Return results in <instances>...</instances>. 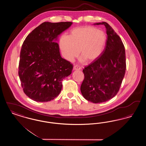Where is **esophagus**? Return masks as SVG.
<instances>
[{
	"instance_id": "1",
	"label": "esophagus",
	"mask_w": 146,
	"mask_h": 146,
	"mask_svg": "<svg viewBox=\"0 0 146 146\" xmlns=\"http://www.w3.org/2000/svg\"><path fill=\"white\" fill-rule=\"evenodd\" d=\"M82 69L81 67H80L79 66H77V65H74L73 67V70H80Z\"/></svg>"
}]
</instances>
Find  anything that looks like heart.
<instances>
[{"mask_svg": "<svg viewBox=\"0 0 146 146\" xmlns=\"http://www.w3.org/2000/svg\"><path fill=\"white\" fill-rule=\"evenodd\" d=\"M107 41L106 33L93 26H84L72 31L69 36L63 35L60 39V48L63 57L72 61L78 55L83 57L81 61L86 60L91 62L102 54Z\"/></svg>", "mask_w": 146, "mask_h": 146, "instance_id": "heart-1", "label": "heart"}]
</instances>
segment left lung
Here are the masks:
<instances>
[{
  "mask_svg": "<svg viewBox=\"0 0 146 146\" xmlns=\"http://www.w3.org/2000/svg\"><path fill=\"white\" fill-rule=\"evenodd\" d=\"M94 25H104L107 39L102 55L83 70L80 91L86 100L98 104L117 94L125 76L126 56L123 42L109 24L102 22Z\"/></svg>",
  "mask_w": 146,
  "mask_h": 146,
  "instance_id": "8db88e82",
  "label": "left lung"
}]
</instances>
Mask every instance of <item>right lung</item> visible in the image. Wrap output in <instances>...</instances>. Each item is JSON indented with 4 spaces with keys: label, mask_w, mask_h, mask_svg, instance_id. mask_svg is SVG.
<instances>
[{
    "label": "right lung",
    "mask_w": 146,
    "mask_h": 146,
    "mask_svg": "<svg viewBox=\"0 0 146 146\" xmlns=\"http://www.w3.org/2000/svg\"><path fill=\"white\" fill-rule=\"evenodd\" d=\"M71 22H45L27 35L21 48L19 76L25 94L37 102H48L60 93L63 79L73 69L60 55L58 36Z\"/></svg>",
    "instance_id": "1"
}]
</instances>
